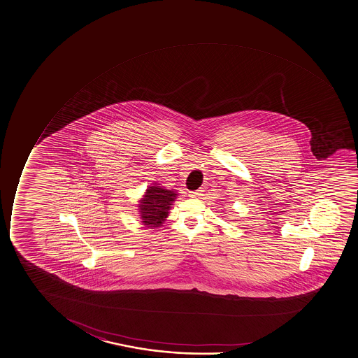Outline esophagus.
Segmentation results:
<instances>
[{
    "mask_svg": "<svg viewBox=\"0 0 358 358\" xmlns=\"http://www.w3.org/2000/svg\"><path fill=\"white\" fill-rule=\"evenodd\" d=\"M203 193V190L202 189H197V190H194V192H189V196L190 197H200Z\"/></svg>",
    "mask_w": 358,
    "mask_h": 358,
    "instance_id": "34e87169",
    "label": "esophagus"
}]
</instances>
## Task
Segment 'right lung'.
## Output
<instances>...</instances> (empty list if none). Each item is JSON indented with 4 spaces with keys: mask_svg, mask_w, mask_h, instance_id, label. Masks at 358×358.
I'll return each mask as SVG.
<instances>
[{
    "mask_svg": "<svg viewBox=\"0 0 358 358\" xmlns=\"http://www.w3.org/2000/svg\"><path fill=\"white\" fill-rule=\"evenodd\" d=\"M176 197L177 194L173 190L164 189L157 183L146 189L144 196L138 205L143 220L141 222L145 227H159L169 215L170 208Z\"/></svg>",
    "mask_w": 358,
    "mask_h": 358,
    "instance_id": "right-lung-1",
    "label": "right lung"
}]
</instances>
